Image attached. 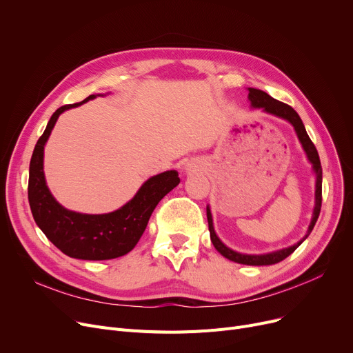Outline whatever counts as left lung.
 Returning a JSON list of instances; mask_svg holds the SVG:
<instances>
[{"mask_svg": "<svg viewBox=\"0 0 353 353\" xmlns=\"http://www.w3.org/2000/svg\"><path fill=\"white\" fill-rule=\"evenodd\" d=\"M249 100L252 107L254 108H262L265 113L268 114H273L279 119H283L286 121H289L293 128L296 134H298V139L303 147V150L306 153L307 160L312 163V169L314 172V176H316V184H314V208H313V214H312V220H310V225L307 228V233L305 234V237L301 240V242L294 243L293 246L281 249V250H276V252H270V253H265V254H245V253H239L232 250L230 248H228L221 240L217 237L214 228H213V217H212V212L210 208H206L208 212V221H209V230H210V239H212V243L216 248V250L221 254L225 256L226 259L232 262L240 263V265H249V266H266V265H274V263H279L282 262L283 259H286L289 254H292L296 249H298L303 240L310 234V232L313 230L314 225H316V220L319 217L321 213V206H322V165H321V160H319V154L316 147L312 143V140L309 139L307 133H306V128L299 117V114L296 113V111L282 103V101H277L273 97H270L268 92L262 91V90H257V88H249Z\"/></svg>", "mask_w": 353, "mask_h": 353, "instance_id": "left-lung-1", "label": "left lung"}]
</instances>
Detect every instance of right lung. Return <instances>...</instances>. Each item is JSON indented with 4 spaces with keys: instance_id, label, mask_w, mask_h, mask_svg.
<instances>
[{
    "instance_id": "obj_1",
    "label": "right lung",
    "mask_w": 353,
    "mask_h": 353,
    "mask_svg": "<svg viewBox=\"0 0 353 353\" xmlns=\"http://www.w3.org/2000/svg\"><path fill=\"white\" fill-rule=\"evenodd\" d=\"M97 96L101 94H91L81 103L67 104L55 110L34 147L30 161L28 201L37 226L55 248L81 261H108L132 252L159 201L180 183L176 170L156 174L144 181L136 196L124 206L105 214L72 212L52 197L44 176V145L51 130L65 110L79 107Z\"/></svg>"
}]
</instances>
